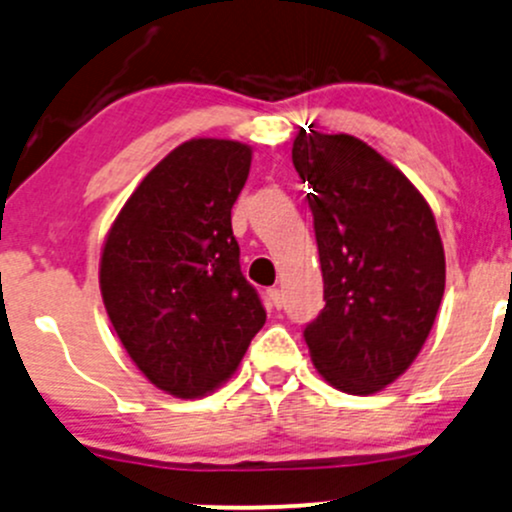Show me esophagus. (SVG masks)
Wrapping results in <instances>:
<instances>
[{"instance_id":"obj_1","label":"esophagus","mask_w":512,"mask_h":512,"mask_svg":"<svg viewBox=\"0 0 512 512\" xmlns=\"http://www.w3.org/2000/svg\"><path fill=\"white\" fill-rule=\"evenodd\" d=\"M266 294H268L270 306H273V309H280V306H282V294H280L278 287H270Z\"/></svg>"}]
</instances>
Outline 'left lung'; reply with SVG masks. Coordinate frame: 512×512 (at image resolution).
Instances as JSON below:
<instances>
[{
    "instance_id": "8db88e82",
    "label": "left lung",
    "mask_w": 512,
    "mask_h": 512,
    "mask_svg": "<svg viewBox=\"0 0 512 512\" xmlns=\"http://www.w3.org/2000/svg\"><path fill=\"white\" fill-rule=\"evenodd\" d=\"M292 162L309 208L326 306L304 340L330 386L371 395L429 338L446 290L434 213L398 167L359 138L299 131Z\"/></svg>"
}]
</instances>
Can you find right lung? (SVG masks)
<instances>
[{"instance_id": "add662e5", "label": "right lung", "mask_w": 512, "mask_h": 512, "mask_svg": "<svg viewBox=\"0 0 512 512\" xmlns=\"http://www.w3.org/2000/svg\"><path fill=\"white\" fill-rule=\"evenodd\" d=\"M249 167L244 143H182L136 186L102 249V302L124 350L177 398L227 381L266 323L232 234Z\"/></svg>"}]
</instances>
